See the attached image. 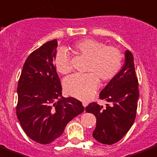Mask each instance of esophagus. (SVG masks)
Wrapping results in <instances>:
<instances>
[{
  "label": "esophagus",
  "mask_w": 157,
  "mask_h": 157,
  "mask_svg": "<svg viewBox=\"0 0 157 157\" xmlns=\"http://www.w3.org/2000/svg\"><path fill=\"white\" fill-rule=\"evenodd\" d=\"M87 104H88V102L87 101H82V105L84 106V107H86L87 105Z\"/></svg>",
  "instance_id": "obj_1"
}]
</instances>
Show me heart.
<instances>
[{
    "instance_id": "heart-1",
    "label": "heart",
    "mask_w": 157,
    "mask_h": 157,
    "mask_svg": "<svg viewBox=\"0 0 157 157\" xmlns=\"http://www.w3.org/2000/svg\"><path fill=\"white\" fill-rule=\"evenodd\" d=\"M74 52L87 59L84 75H74L65 79L63 87L66 93L80 100H87L92 96L99 87V81L105 83L114 78L123 67L124 55L119 48L106 45L93 38H85L75 43ZM56 70L62 75L71 72L68 52L61 48L55 55Z\"/></svg>"
}]
</instances>
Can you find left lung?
<instances>
[{
    "instance_id": "left-lung-1",
    "label": "left lung",
    "mask_w": 157,
    "mask_h": 157,
    "mask_svg": "<svg viewBox=\"0 0 157 157\" xmlns=\"http://www.w3.org/2000/svg\"><path fill=\"white\" fill-rule=\"evenodd\" d=\"M139 97L138 81L132 52H125V63L120 72L100 93V99L108 101L105 108L97 102L86 107L96 117L93 137L104 144L119 142L131 129L136 119Z\"/></svg>"
}]
</instances>
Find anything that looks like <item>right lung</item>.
Masks as SVG:
<instances>
[{
  "label": "right lung",
  "instance_id": "add662e5",
  "mask_svg": "<svg viewBox=\"0 0 157 157\" xmlns=\"http://www.w3.org/2000/svg\"><path fill=\"white\" fill-rule=\"evenodd\" d=\"M57 41L44 44L26 58L18 82L16 113L28 137L48 144L60 137L66 124L84 111L75 98L62 97L54 58Z\"/></svg>",
  "mask_w": 157,
  "mask_h": 157
}]
</instances>
